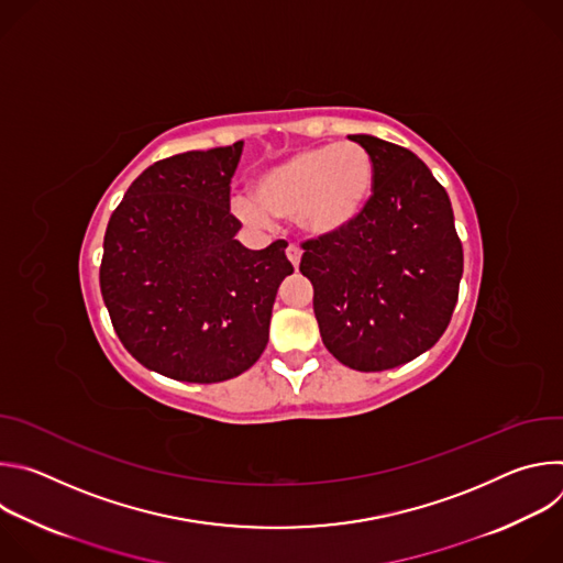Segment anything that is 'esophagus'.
<instances>
[{
    "label": "esophagus",
    "instance_id": "obj_1",
    "mask_svg": "<svg viewBox=\"0 0 563 563\" xmlns=\"http://www.w3.org/2000/svg\"><path fill=\"white\" fill-rule=\"evenodd\" d=\"M300 250L298 247H294V245H289L287 247V258H289V263L294 265V269H298V265H300Z\"/></svg>",
    "mask_w": 563,
    "mask_h": 563
}]
</instances>
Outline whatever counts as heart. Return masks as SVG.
Masks as SVG:
<instances>
[{"instance_id": "b5f03b06", "label": "heart", "mask_w": 563, "mask_h": 563, "mask_svg": "<svg viewBox=\"0 0 563 563\" xmlns=\"http://www.w3.org/2000/svg\"><path fill=\"white\" fill-rule=\"evenodd\" d=\"M374 191V159L358 142L307 146L252 183V198L235 200L238 218L267 227L291 220L309 240L345 233L365 211Z\"/></svg>"}]
</instances>
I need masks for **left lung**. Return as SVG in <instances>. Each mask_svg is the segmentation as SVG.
Here are the masks:
<instances>
[{
  "label": "left lung",
  "instance_id": "obj_1",
  "mask_svg": "<svg viewBox=\"0 0 563 563\" xmlns=\"http://www.w3.org/2000/svg\"><path fill=\"white\" fill-rule=\"evenodd\" d=\"M374 159V194L339 238L307 240L300 272L313 285L325 347L358 372L428 352L450 325L463 247L445 189L421 159L374 135H350Z\"/></svg>",
  "mask_w": 563,
  "mask_h": 563
}]
</instances>
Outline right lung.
<instances>
[{"mask_svg":"<svg viewBox=\"0 0 563 563\" xmlns=\"http://www.w3.org/2000/svg\"><path fill=\"white\" fill-rule=\"evenodd\" d=\"M243 142L187 151L144 169L104 233L100 289L126 352L187 383L247 372L269 341L287 243L235 240L229 183Z\"/></svg>","mask_w":563,"mask_h":563,"instance_id":"right-lung-1","label":"right lung"}]
</instances>
